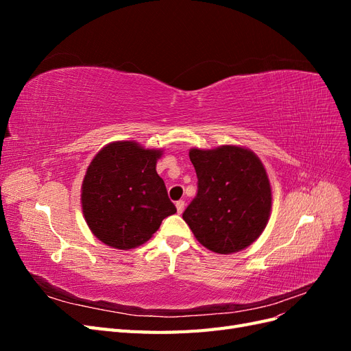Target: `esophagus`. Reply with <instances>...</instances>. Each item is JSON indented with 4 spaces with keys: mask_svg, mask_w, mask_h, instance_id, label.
I'll list each match as a JSON object with an SVG mask.
<instances>
[{
    "mask_svg": "<svg viewBox=\"0 0 351 351\" xmlns=\"http://www.w3.org/2000/svg\"><path fill=\"white\" fill-rule=\"evenodd\" d=\"M176 208H177L178 214H182V212L184 210V200H177L176 202Z\"/></svg>",
    "mask_w": 351,
    "mask_h": 351,
    "instance_id": "34e87169",
    "label": "esophagus"
}]
</instances>
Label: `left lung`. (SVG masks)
I'll list each match as a JSON object with an SVG mask.
<instances>
[{"mask_svg":"<svg viewBox=\"0 0 351 351\" xmlns=\"http://www.w3.org/2000/svg\"><path fill=\"white\" fill-rule=\"evenodd\" d=\"M197 195L183 219L206 249L230 254L246 249L268 224L272 206L271 184L261 159L243 146L189 152Z\"/></svg>","mask_w":351,"mask_h":351,"instance_id":"obj_1","label":"left lung"}]
</instances>
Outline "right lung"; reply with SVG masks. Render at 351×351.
<instances>
[{
	"label": "right lung",
	"mask_w": 351,
	"mask_h": 351,
	"mask_svg": "<svg viewBox=\"0 0 351 351\" xmlns=\"http://www.w3.org/2000/svg\"><path fill=\"white\" fill-rule=\"evenodd\" d=\"M161 149L112 142L95 155L82 184V209L92 234L114 249L146 243L177 212L156 173Z\"/></svg>",
	"instance_id": "1"
}]
</instances>
